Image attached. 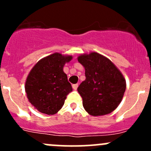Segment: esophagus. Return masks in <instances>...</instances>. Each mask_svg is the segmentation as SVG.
I'll return each mask as SVG.
<instances>
[{"label":"esophagus","instance_id":"34e87169","mask_svg":"<svg viewBox=\"0 0 151 151\" xmlns=\"http://www.w3.org/2000/svg\"><path fill=\"white\" fill-rule=\"evenodd\" d=\"M72 88H73V89L74 90H77V88H78V84H74V85H72Z\"/></svg>","mask_w":151,"mask_h":151}]
</instances>
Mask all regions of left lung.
I'll return each mask as SVG.
<instances>
[{"mask_svg": "<svg viewBox=\"0 0 151 151\" xmlns=\"http://www.w3.org/2000/svg\"><path fill=\"white\" fill-rule=\"evenodd\" d=\"M77 60L85 68L86 79L77 91L85 111L93 116L111 113L121 102L126 91L122 73L109 58L96 52L81 54Z\"/></svg>", "mask_w": 151, "mask_h": 151, "instance_id": "1", "label": "left lung"}]
</instances>
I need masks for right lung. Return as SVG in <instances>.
Masks as SVG:
<instances>
[{
  "label": "right lung",
  "mask_w": 151,
  "mask_h": 151,
  "mask_svg": "<svg viewBox=\"0 0 151 151\" xmlns=\"http://www.w3.org/2000/svg\"><path fill=\"white\" fill-rule=\"evenodd\" d=\"M72 55L55 52L39 60L29 72L25 90L29 102L39 112L52 115L64 104L72 91L63 67Z\"/></svg>",
  "instance_id": "obj_1"
}]
</instances>
